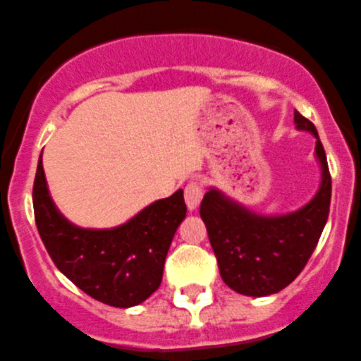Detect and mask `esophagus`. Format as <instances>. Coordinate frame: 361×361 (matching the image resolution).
I'll list each match as a JSON object with an SVG mask.
<instances>
[{"label":"esophagus","instance_id":"34e87169","mask_svg":"<svg viewBox=\"0 0 361 361\" xmlns=\"http://www.w3.org/2000/svg\"><path fill=\"white\" fill-rule=\"evenodd\" d=\"M201 200H203V187H201L200 181H190L185 187V203H187L188 210L194 212L200 207Z\"/></svg>","mask_w":361,"mask_h":361}]
</instances>
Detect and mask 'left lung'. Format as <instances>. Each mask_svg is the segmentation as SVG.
I'll return each instance as SVG.
<instances>
[{
	"label": "left lung",
	"instance_id": "8db88e82",
	"mask_svg": "<svg viewBox=\"0 0 361 361\" xmlns=\"http://www.w3.org/2000/svg\"><path fill=\"white\" fill-rule=\"evenodd\" d=\"M294 123L317 139L315 157L321 165L319 190L305 207L281 215H262L215 187L201 201L200 214L222 281L242 295L264 298L288 287L305 269L328 221L331 176L324 147L315 126L298 110Z\"/></svg>",
	"mask_w": 361,
	"mask_h": 361
}]
</instances>
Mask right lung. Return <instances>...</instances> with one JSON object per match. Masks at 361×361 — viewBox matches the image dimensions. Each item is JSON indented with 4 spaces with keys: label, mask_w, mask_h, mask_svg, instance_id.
Returning a JSON list of instances; mask_svg holds the SVG:
<instances>
[{
    "label": "right lung",
    "mask_w": 361,
    "mask_h": 361,
    "mask_svg": "<svg viewBox=\"0 0 361 361\" xmlns=\"http://www.w3.org/2000/svg\"><path fill=\"white\" fill-rule=\"evenodd\" d=\"M37 230L53 264L97 301L131 308L158 290L178 226L187 215L183 190L158 200L116 228H80L49 196L42 157L33 183Z\"/></svg>",
    "instance_id": "add662e5"
}]
</instances>
